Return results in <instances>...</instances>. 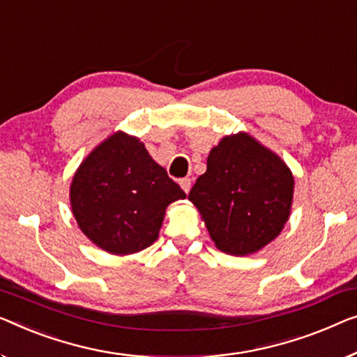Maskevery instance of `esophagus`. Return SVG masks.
Returning <instances> with one entry per match:
<instances>
[{
	"label": "esophagus",
	"instance_id": "1",
	"mask_svg": "<svg viewBox=\"0 0 357 357\" xmlns=\"http://www.w3.org/2000/svg\"><path fill=\"white\" fill-rule=\"evenodd\" d=\"M179 185H181V188H183V190H184L185 194H189V190H190V179L189 178L181 179L179 181Z\"/></svg>",
	"mask_w": 357,
	"mask_h": 357
}]
</instances>
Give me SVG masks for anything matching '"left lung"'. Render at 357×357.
Here are the masks:
<instances>
[{
    "label": "left lung",
    "mask_w": 357,
    "mask_h": 357,
    "mask_svg": "<svg viewBox=\"0 0 357 357\" xmlns=\"http://www.w3.org/2000/svg\"><path fill=\"white\" fill-rule=\"evenodd\" d=\"M295 179L278 153L245 131L227 135L206 158L189 200L218 250L234 257L257 253L289 221Z\"/></svg>",
    "instance_id": "obj_1"
}]
</instances>
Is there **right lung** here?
Returning a JSON list of instances; mask_svg holds the SVG:
<instances>
[{"mask_svg": "<svg viewBox=\"0 0 357 357\" xmlns=\"http://www.w3.org/2000/svg\"><path fill=\"white\" fill-rule=\"evenodd\" d=\"M185 199L139 137L115 131L79 163L70 183L77 225L110 255H132L158 238L165 211Z\"/></svg>", "mask_w": 357, "mask_h": 357, "instance_id": "right-lung-1", "label": "right lung"}]
</instances>
